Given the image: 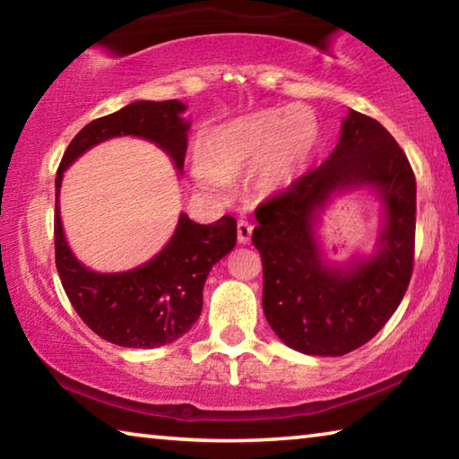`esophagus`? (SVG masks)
Returning <instances> with one entry per match:
<instances>
[{"label": "esophagus", "mask_w": 459, "mask_h": 459, "mask_svg": "<svg viewBox=\"0 0 459 459\" xmlns=\"http://www.w3.org/2000/svg\"><path fill=\"white\" fill-rule=\"evenodd\" d=\"M251 235H253V224L248 222L247 219H240L238 224H237V237H238V243H248L251 240Z\"/></svg>", "instance_id": "1"}]
</instances>
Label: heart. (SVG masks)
<instances>
[{"label": "heart", "mask_w": 459, "mask_h": 459, "mask_svg": "<svg viewBox=\"0 0 459 459\" xmlns=\"http://www.w3.org/2000/svg\"><path fill=\"white\" fill-rule=\"evenodd\" d=\"M316 135L307 108H263L212 131L204 142L206 160L194 161V176L202 188L227 196L232 178L259 164V184L277 188L312 153Z\"/></svg>", "instance_id": "obj_1"}]
</instances>
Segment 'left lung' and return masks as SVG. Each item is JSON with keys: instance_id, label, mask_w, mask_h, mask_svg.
Segmentation results:
<instances>
[{"instance_id": "obj_1", "label": "left lung", "mask_w": 459, "mask_h": 459, "mask_svg": "<svg viewBox=\"0 0 459 459\" xmlns=\"http://www.w3.org/2000/svg\"><path fill=\"white\" fill-rule=\"evenodd\" d=\"M372 185L385 202L379 251L330 268L313 237L315 211L344 187ZM417 184L405 152L377 119L351 111L320 168L263 200L253 245L263 263V312L293 351L342 356L375 338L405 295L415 261Z\"/></svg>"}]
</instances>
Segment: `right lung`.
<instances>
[{
    "label": "right lung",
    "mask_w": 459,
    "mask_h": 459,
    "mask_svg": "<svg viewBox=\"0 0 459 459\" xmlns=\"http://www.w3.org/2000/svg\"><path fill=\"white\" fill-rule=\"evenodd\" d=\"M184 103L135 100L84 126L68 143L56 172L54 253L62 287L74 312L100 338L123 348H158L188 332L202 312V290L214 263L237 243V221L224 214L198 224L180 214L174 237L145 265L126 273H95L76 261L62 232L58 194L65 169L92 145L117 135L150 139L184 168L188 127Z\"/></svg>",
    "instance_id": "add662e5"
}]
</instances>
